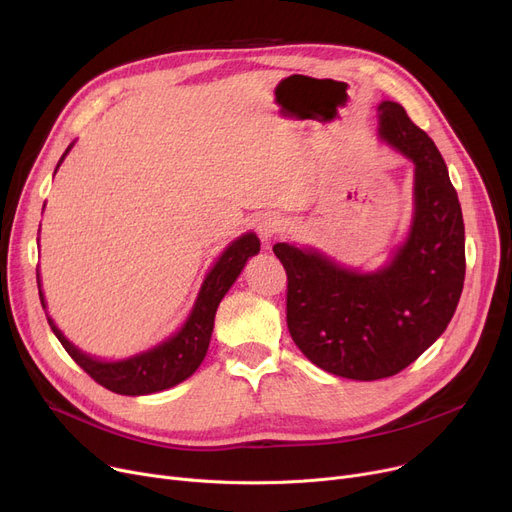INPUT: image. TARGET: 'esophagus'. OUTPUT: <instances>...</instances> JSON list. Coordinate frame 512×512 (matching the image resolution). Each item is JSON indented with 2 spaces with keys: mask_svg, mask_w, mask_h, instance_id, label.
Wrapping results in <instances>:
<instances>
[{
  "mask_svg": "<svg viewBox=\"0 0 512 512\" xmlns=\"http://www.w3.org/2000/svg\"><path fill=\"white\" fill-rule=\"evenodd\" d=\"M280 232V218L276 215H263L257 222V234L263 242H270Z\"/></svg>",
  "mask_w": 512,
  "mask_h": 512,
  "instance_id": "esophagus-1",
  "label": "esophagus"
}]
</instances>
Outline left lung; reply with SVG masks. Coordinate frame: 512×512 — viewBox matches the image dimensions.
<instances>
[{"label": "left lung", "instance_id": "8db88e82", "mask_svg": "<svg viewBox=\"0 0 512 512\" xmlns=\"http://www.w3.org/2000/svg\"><path fill=\"white\" fill-rule=\"evenodd\" d=\"M380 139L415 164L413 222L378 272L315 249L274 245L288 276L286 321L301 353L340 378L382 380L419 359L450 324L465 282V224L444 159L405 107L382 101Z\"/></svg>", "mask_w": 512, "mask_h": 512}]
</instances>
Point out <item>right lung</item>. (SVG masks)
<instances>
[{"mask_svg":"<svg viewBox=\"0 0 512 512\" xmlns=\"http://www.w3.org/2000/svg\"><path fill=\"white\" fill-rule=\"evenodd\" d=\"M72 145L66 149V153L72 149ZM66 153L60 157L58 168L64 161ZM259 247L261 242L253 232L242 234L232 242L230 247H226V251L211 267V272L205 276L195 307L191 315H188V319L184 321V326L166 342L149 348V351L141 355H134L122 361H101V359L89 357L87 353L78 351V348L58 330V326L53 324L51 317H47V321L53 334L58 336V340L66 348V353L76 361V365L83 367L103 388L124 396H143V394L168 390L184 382L186 378H191V375L197 371V367L201 365V361L205 359L211 332H213L215 311H218V305L224 299V294L230 290V286L242 272V267H245L249 257L259 253ZM37 284L41 286L39 272H37ZM39 297L45 309V299L41 290H39Z\"/></svg>","mask_w":512,"mask_h":512,"instance_id":"obj_1","label":"right lung"}]
</instances>
